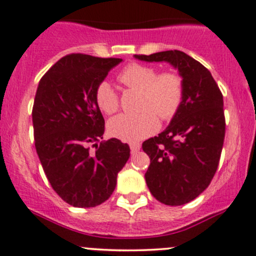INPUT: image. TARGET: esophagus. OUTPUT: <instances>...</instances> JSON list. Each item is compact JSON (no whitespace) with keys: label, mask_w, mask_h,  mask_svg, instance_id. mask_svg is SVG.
<instances>
[{"label":"esophagus","mask_w":256,"mask_h":256,"mask_svg":"<svg viewBox=\"0 0 256 256\" xmlns=\"http://www.w3.org/2000/svg\"><path fill=\"white\" fill-rule=\"evenodd\" d=\"M129 148H130V152L132 154H136L140 150V144H136V142H132V144L129 145Z\"/></svg>","instance_id":"34e87169"}]
</instances>
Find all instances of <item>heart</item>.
I'll use <instances>...</instances> for the list:
<instances>
[{
    "mask_svg": "<svg viewBox=\"0 0 256 256\" xmlns=\"http://www.w3.org/2000/svg\"><path fill=\"white\" fill-rule=\"evenodd\" d=\"M118 80L129 90L140 92L138 114H120L107 123L110 136L122 142H136L148 138L158 128V120H170L177 114L184 98L183 79L174 72L158 73V68L142 63H130L118 74ZM95 102L106 114H116L120 96L108 82L95 89Z\"/></svg>",
    "mask_w": 256,
    "mask_h": 256,
    "instance_id": "b5f03b06",
    "label": "heart"
}]
</instances>
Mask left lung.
Wrapping results in <instances>:
<instances>
[{
    "mask_svg": "<svg viewBox=\"0 0 256 256\" xmlns=\"http://www.w3.org/2000/svg\"><path fill=\"white\" fill-rule=\"evenodd\" d=\"M134 57L171 63L183 78L180 111L162 133L142 142V150L150 158L145 180L151 194L164 205L186 204L208 188L218 167L226 133L224 96L208 68L182 51Z\"/></svg>",
    "mask_w": 256,
    "mask_h": 256,
    "instance_id": "obj_1",
    "label": "left lung"
}]
</instances>
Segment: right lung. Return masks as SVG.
Listing matches in <instances>:
<instances>
[{"instance_id": "1", "label": "right lung", "mask_w": 256, "mask_h": 256, "mask_svg": "<svg viewBox=\"0 0 256 256\" xmlns=\"http://www.w3.org/2000/svg\"><path fill=\"white\" fill-rule=\"evenodd\" d=\"M122 58L70 54L40 79L34 106L35 149L52 189L67 204L94 208L114 193L130 155L128 144L100 142L105 120L95 89Z\"/></svg>"}]
</instances>
